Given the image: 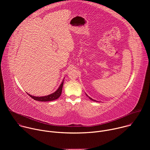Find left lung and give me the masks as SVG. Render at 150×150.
<instances>
[{
    "mask_svg": "<svg viewBox=\"0 0 150 150\" xmlns=\"http://www.w3.org/2000/svg\"><path fill=\"white\" fill-rule=\"evenodd\" d=\"M85 94H86V96H87V97H88V98H90L91 100H93V101H97V102H98L97 101H96V100H93V98H91L90 97H89V96H88V95H87L86 93H85Z\"/></svg>",
    "mask_w": 150,
    "mask_h": 150,
    "instance_id": "left-lung-1",
    "label": "left lung"
}]
</instances>
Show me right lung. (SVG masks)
<instances>
[{
    "label": "right lung",
    "instance_id": "right-lung-1",
    "mask_svg": "<svg viewBox=\"0 0 150 150\" xmlns=\"http://www.w3.org/2000/svg\"><path fill=\"white\" fill-rule=\"evenodd\" d=\"M64 79H63L61 84L60 85V86L57 88V90L54 92L53 93L46 96H42V97H35L31 96L28 93V95L30 96L31 98H33L34 100H37V101H50L53 100H55L57 99L62 94V88H63V82H64Z\"/></svg>",
    "mask_w": 150,
    "mask_h": 150
}]
</instances>
